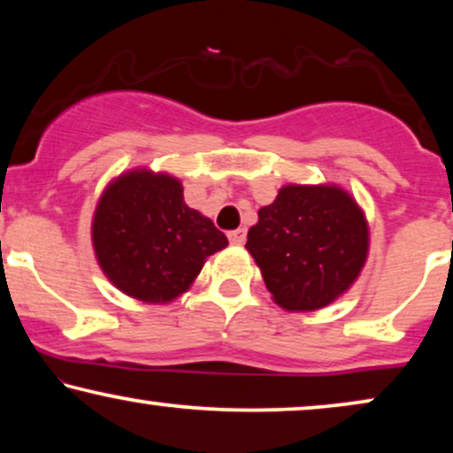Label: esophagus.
<instances>
[{
    "instance_id": "esophagus-1",
    "label": "esophagus",
    "mask_w": 453,
    "mask_h": 453,
    "mask_svg": "<svg viewBox=\"0 0 453 453\" xmlns=\"http://www.w3.org/2000/svg\"><path fill=\"white\" fill-rule=\"evenodd\" d=\"M245 239H247V231H245V228H237V231L228 233V241H231L233 245H243Z\"/></svg>"
}]
</instances>
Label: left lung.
<instances>
[{
	"label": "left lung",
	"mask_w": 453,
	"mask_h": 453,
	"mask_svg": "<svg viewBox=\"0 0 453 453\" xmlns=\"http://www.w3.org/2000/svg\"><path fill=\"white\" fill-rule=\"evenodd\" d=\"M247 251L265 288L287 311H318L342 296L369 256V225L349 191L334 183H288L257 210Z\"/></svg>",
	"instance_id": "8db88e82"
}]
</instances>
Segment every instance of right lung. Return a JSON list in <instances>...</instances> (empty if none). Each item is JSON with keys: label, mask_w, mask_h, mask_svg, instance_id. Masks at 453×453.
<instances>
[{"label": "right lung", "mask_w": 453, "mask_h": 453, "mask_svg": "<svg viewBox=\"0 0 453 453\" xmlns=\"http://www.w3.org/2000/svg\"><path fill=\"white\" fill-rule=\"evenodd\" d=\"M90 233L103 274L144 303L175 301L228 245L212 220L183 202L177 177L150 169L121 173L104 188Z\"/></svg>", "instance_id": "1"}]
</instances>
